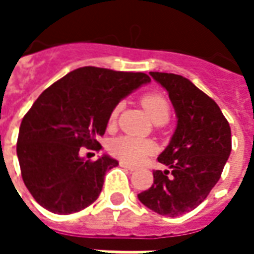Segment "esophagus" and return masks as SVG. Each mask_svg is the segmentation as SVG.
<instances>
[{
	"instance_id": "1",
	"label": "esophagus",
	"mask_w": 254,
	"mask_h": 254,
	"mask_svg": "<svg viewBox=\"0 0 254 254\" xmlns=\"http://www.w3.org/2000/svg\"><path fill=\"white\" fill-rule=\"evenodd\" d=\"M120 166H121V167H124V169H127V170H129V171L136 170V167H134V166L130 165V163H127V162H120Z\"/></svg>"
}]
</instances>
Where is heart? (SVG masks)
<instances>
[{
  "instance_id": "obj_1",
  "label": "heart",
  "mask_w": 254,
  "mask_h": 254,
  "mask_svg": "<svg viewBox=\"0 0 254 254\" xmlns=\"http://www.w3.org/2000/svg\"><path fill=\"white\" fill-rule=\"evenodd\" d=\"M141 105L148 113L149 118L154 122H166L170 117V105L166 100L163 95L148 94L144 95L141 99ZM122 105H117L110 114V124L117 121L118 113L121 110ZM155 145L152 141L145 138L130 137V136H121L113 140L110 143V152L121 160L129 163H140L149 154H152Z\"/></svg>"
}]
</instances>
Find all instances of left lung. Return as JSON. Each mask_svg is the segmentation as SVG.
Returning a JSON list of instances; mask_svg holds the SVG:
<instances>
[{
	"mask_svg": "<svg viewBox=\"0 0 254 254\" xmlns=\"http://www.w3.org/2000/svg\"><path fill=\"white\" fill-rule=\"evenodd\" d=\"M149 74L167 91L177 127L158 158L167 170H155L152 187L137 197L154 212L176 218L194 209L216 185L231 152V130L215 100L190 80L173 73Z\"/></svg>",
	"mask_w": 254,
	"mask_h": 254,
	"instance_id": "left-lung-1",
	"label": "left lung"
}]
</instances>
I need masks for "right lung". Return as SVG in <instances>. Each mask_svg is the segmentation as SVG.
<instances>
[{
	"mask_svg": "<svg viewBox=\"0 0 254 254\" xmlns=\"http://www.w3.org/2000/svg\"><path fill=\"white\" fill-rule=\"evenodd\" d=\"M151 78L145 73L78 67L45 89L21 121L17 158L32 197L58 215L78 212L99 197L106 171L118 160L95 162L80 148L100 149L110 114L124 98Z\"/></svg>",
	"mask_w": 254,
	"mask_h": 254,
	"instance_id": "obj_1",
	"label": "right lung"
}]
</instances>
